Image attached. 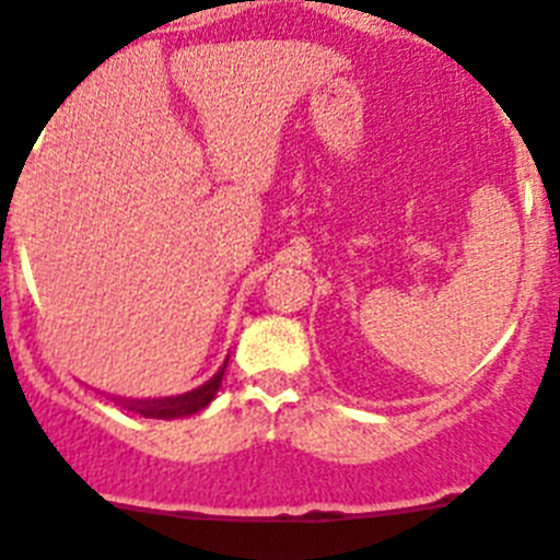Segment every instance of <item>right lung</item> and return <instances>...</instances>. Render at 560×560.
<instances>
[{"label":"right lung","instance_id":"1","mask_svg":"<svg viewBox=\"0 0 560 560\" xmlns=\"http://www.w3.org/2000/svg\"><path fill=\"white\" fill-rule=\"evenodd\" d=\"M226 364L229 359L221 364V370H218L207 384H201L192 392H185V395H176V398H149V400L118 398V404H121L124 409L135 411V415L154 417V420H176V417L196 415V411H201L203 406H209V400L215 398L218 386H221L223 381V373H226Z\"/></svg>","mask_w":560,"mask_h":560}]
</instances>
